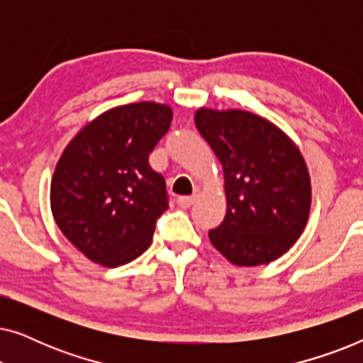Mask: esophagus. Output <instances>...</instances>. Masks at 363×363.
<instances>
[{"mask_svg": "<svg viewBox=\"0 0 363 363\" xmlns=\"http://www.w3.org/2000/svg\"><path fill=\"white\" fill-rule=\"evenodd\" d=\"M195 200H196V196H178L177 203L182 208H188V206H191L193 203H195Z\"/></svg>", "mask_w": 363, "mask_h": 363, "instance_id": "esophagus-1", "label": "esophagus"}]
</instances>
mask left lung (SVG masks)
<instances>
[{
  "label": "left lung",
  "instance_id": "8db88e82",
  "mask_svg": "<svg viewBox=\"0 0 363 363\" xmlns=\"http://www.w3.org/2000/svg\"><path fill=\"white\" fill-rule=\"evenodd\" d=\"M195 125L223 167L226 216L208 233L231 264L255 267L286 255L309 220L306 160L276 123L241 108L200 107Z\"/></svg>",
  "mask_w": 363,
  "mask_h": 363
}]
</instances>
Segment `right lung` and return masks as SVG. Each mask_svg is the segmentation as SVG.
I'll list each match as a JSON object with an SVG mask.
<instances>
[{
  "mask_svg": "<svg viewBox=\"0 0 363 363\" xmlns=\"http://www.w3.org/2000/svg\"><path fill=\"white\" fill-rule=\"evenodd\" d=\"M167 104L112 107L86 123L59 157L51 211L62 235L87 259L127 264L150 246L168 208L165 180L148 163L170 128Z\"/></svg>",
  "mask_w": 363,
  "mask_h": 363,
  "instance_id": "1",
  "label": "right lung"
}]
</instances>
